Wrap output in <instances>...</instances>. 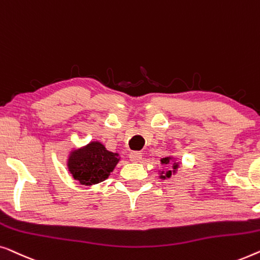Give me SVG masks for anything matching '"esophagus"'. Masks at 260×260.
Segmentation results:
<instances>
[{"label": "esophagus", "mask_w": 260, "mask_h": 260, "mask_svg": "<svg viewBox=\"0 0 260 260\" xmlns=\"http://www.w3.org/2000/svg\"><path fill=\"white\" fill-rule=\"evenodd\" d=\"M142 159V154L140 152H132L129 154V160L132 162H140Z\"/></svg>", "instance_id": "obj_1"}]
</instances>
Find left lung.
I'll return each mask as SVG.
<instances>
[{
	"mask_svg": "<svg viewBox=\"0 0 260 260\" xmlns=\"http://www.w3.org/2000/svg\"><path fill=\"white\" fill-rule=\"evenodd\" d=\"M171 160H172L171 156H167V158H162V159H161V164H162V165H165V166H166V165H170V164L172 162ZM178 166H179V164L174 162V164H173V167H172V168H173V170H170V171H166V172L162 171L161 173H160V174H161V175H160V178H161V179H168V178H171V175L173 174V173H175V170H177Z\"/></svg>",
	"mask_w": 260,
	"mask_h": 260,
	"instance_id": "obj_1",
	"label": "left lung"
}]
</instances>
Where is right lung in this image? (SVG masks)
Segmentation results:
<instances>
[{"label":"right lung","instance_id":"1","mask_svg":"<svg viewBox=\"0 0 260 260\" xmlns=\"http://www.w3.org/2000/svg\"><path fill=\"white\" fill-rule=\"evenodd\" d=\"M119 160L118 153L107 151L101 142L92 141L85 147L72 151L67 166L75 180L90 186L106 180Z\"/></svg>","mask_w":260,"mask_h":260}]
</instances>
